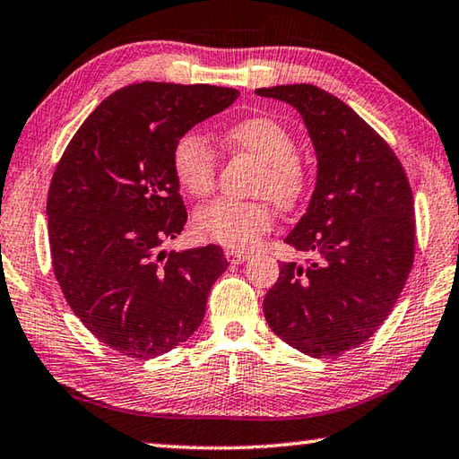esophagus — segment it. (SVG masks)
<instances>
[{
    "instance_id": "esophagus-1",
    "label": "esophagus",
    "mask_w": 459,
    "mask_h": 459,
    "mask_svg": "<svg viewBox=\"0 0 459 459\" xmlns=\"http://www.w3.org/2000/svg\"><path fill=\"white\" fill-rule=\"evenodd\" d=\"M224 258L229 260L230 264H240L245 263V260H248V255L247 253H240V250H224Z\"/></svg>"
}]
</instances>
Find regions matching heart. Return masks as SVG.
Here are the masks:
<instances>
[{
    "mask_svg": "<svg viewBox=\"0 0 459 459\" xmlns=\"http://www.w3.org/2000/svg\"><path fill=\"white\" fill-rule=\"evenodd\" d=\"M227 149L260 163L255 195L271 196L281 209H292L310 188V167L299 152L290 129L274 117L253 115L229 125L221 134ZM173 173L186 195L206 199L217 186L219 159L199 133L188 131L173 147ZM268 201H214L195 214V230L204 240L232 250L255 248L273 229Z\"/></svg>",
    "mask_w": 459,
    "mask_h": 459,
    "instance_id": "obj_1",
    "label": "heart"
}]
</instances>
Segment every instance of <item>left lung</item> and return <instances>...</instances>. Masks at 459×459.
Returning <instances> with one entry per match:
<instances>
[{
	"label": "left lung",
	"mask_w": 459,
	"mask_h": 459,
	"mask_svg": "<svg viewBox=\"0 0 459 459\" xmlns=\"http://www.w3.org/2000/svg\"><path fill=\"white\" fill-rule=\"evenodd\" d=\"M290 103L318 157L308 211L284 238L304 263H284L266 292L268 326L312 358H338L390 316L416 250L414 196L392 147L338 97L314 85L256 89Z\"/></svg>",
	"instance_id": "obj_1"
}]
</instances>
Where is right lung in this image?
Masks as SVG:
<instances>
[{"instance_id":"right-lung-1","label":"right lung","mask_w":459,"mask_h":459,"mask_svg":"<svg viewBox=\"0 0 459 459\" xmlns=\"http://www.w3.org/2000/svg\"><path fill=\"white\" fill-rule=\"evenodd\" d=\"M240 93L214 85L133 83L87 117L48 195L53 274L85 328L129 358H155L201 326L227 271L217 245L163 253L186 222L173 173L177 139Z\"/></svg>"}]
</instances>
